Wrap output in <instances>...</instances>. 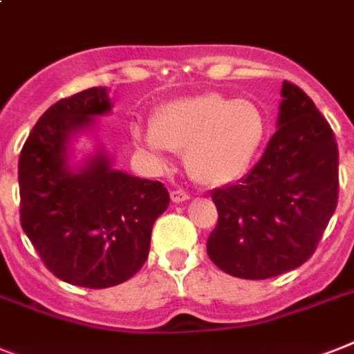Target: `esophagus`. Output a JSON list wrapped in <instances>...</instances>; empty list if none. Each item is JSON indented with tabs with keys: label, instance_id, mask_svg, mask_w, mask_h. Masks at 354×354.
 Instances as JSON below:
<instances>
[{
	"label": "esophagus",
	"instance_id": "obj_1",
	"mask_svg": "<svg viewBox=\"0 0 354 354\" xmlns=\"http://www.w3.org/2000/svg\"><path fill=\"white\" fill-rule=\"evenodd\" d=\"M189 192H185V191H180V189H178V191H172L171 192V200L174 203H182V202H187V200H189Z\"/></svg>",
	"mask_w": 354,
	"mask_h": 354
}]
</instances>
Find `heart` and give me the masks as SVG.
I'll return each instance as SVG.
<instances>
[{"instance_id":"heart-1","label":"heart","mask_w":354,"mask_h":354,"mask_svg":"<svg viewBox=\"0 0 354 354\" xmlns=\"http://www.w3.org/2000/svg\"><path fill=\"white\" fill-rule=\"evenodd\" d=\"M267 118L254 102L207 93L167 103L152 127L136 125L134 138L156 162L185 152L189 176L205 187H225L247 174L266 142Z\"/></svg>"}]
</instances>
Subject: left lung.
Here are the masks:
<instances>
[{"mask_svg": "<svg viewBox=\"0 0 354 354\" xmlns=\"http://www.w3.org/2000/svg\"><path fill=\"white\" fill-rule=\"evenodd\" d=\"M211 196L218 223L207 254L223 272L266 280L311 257L338 202V147L301 88L283 82L277 132L258 163Z\"/></svg>", "mask_w": 354, "mask_h": 354, "instance_id": "8db88e82", "label": "left lung"}]
</instances>
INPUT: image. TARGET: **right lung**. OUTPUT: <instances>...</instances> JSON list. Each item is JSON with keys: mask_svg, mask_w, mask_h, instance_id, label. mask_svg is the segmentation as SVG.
Segmentation results:
<instances>
[{"mask_svg": "<svg viewBox=\"0 0 354 354\" xmlns=\"http://www.w3.org/2000/svg\"><path fill=\"white\" fill-rule=\"evenodd\" d=\"M112 111L105 87L48 107L19 154V220L43 263L59 280L88 289L127 281L145 263L151 231L169 207L163 183L112 167L102 143L73 162L74 142Z\"/></svg>", "mask_w": 354, "mask_h": 354, "instance_id": "right-lung-1", "label": "right lung"}]
</instances>
